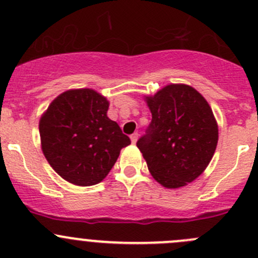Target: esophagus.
Segmentation results:
<instances>
[{"label": "esophagus", "mask_w": 258, "mask_h": 258, "mask_svg": "<svg viewBox=\"0 0 258 258\" xmlns=\"http://www.w3.org/2000/svg\"><path fill=\"white\" fill-rule=\"evenodd\" d=\"M138 137H139V134H138V133H134V134L130 135V139H132V143H133V144H135V143H137Z\"/></svg>", "instance_id": "34e87169"}]
</instances>
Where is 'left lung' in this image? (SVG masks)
<instances>
[{"label":"left lung","instance_id":"obj_1","mask_svg":"<svg viewBox=\"0 0 258 258\" xmlns=\"http://www.w3.org/2000/svg\"><path fill=\"white\" fill-rule=\"evenodd\" d=\"M152 123L137 147L158 183L169 189L187 185L210 164L218 125L210 104L195 88L170 84L144 96Z\"/></svg>","mask_w":258,"mask_h":258}]
</instances>
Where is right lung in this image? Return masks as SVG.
<instances>
[{
    "mask_svg": "<svg viewBox=\"0 0 258 258\" xmlns=\"http://www.w3.org/2000/svg\"><path fill=\"white\" fill-rule=\"evenodd\" d=\"M109 101L93 89L63 91L39 123L41 149L52 169L80 187L100 183L130 144L116 121L108 118Z\"/></svg>",
    "mask_w": 258,
    "mask_h": 258,
    "instance_id": "add662e5",
    "label": "right lung"
}]
</instances>
